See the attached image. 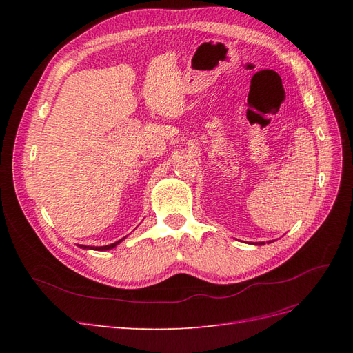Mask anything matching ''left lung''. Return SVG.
<instances>
[{
	"instance_id": "obj_1",
	"label": "left lung",
	"mask_w": 353,
	"mask_h": 353,
	"mask_svg": "<svg viewBox=\"0 0 353 353\" xmlns=\"http://www.w3.org/2000/svg\"><path fill=\"white\" fill-rule=\"evenodd\" d=\"M254 244H258V245H262V244H265L263 241H261V243H254Z\"/></svg>"
}]
</instances>
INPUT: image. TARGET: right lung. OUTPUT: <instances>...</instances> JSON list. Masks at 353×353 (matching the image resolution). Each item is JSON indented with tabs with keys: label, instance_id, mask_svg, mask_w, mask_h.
Returning a JSON list of instances; mask_svg holds the SVG:
<instances>
[{
	"label": "right lung",
	"instance_id": "add662e5",
	"mask_svg": "<svg viewBox=\"0 0 353 353\" xmlns=\"http://www.w3.org/2000/svg\"><path fill=\"white\" fill-rule=\"evenodd\" d=\"M123 239H125V237H123ZM123 239H121V240H117L116 243L108 244V245H101V248H90V245H82V244H79V248H82V249H87V250H88V249H92V250H101V252H103V250H110V249L116 248V245H117V244H119V243H121V241H122Z\"/></svg>",
	"mask_w": 353,
	"mask_h": 353
}]
</instances>
